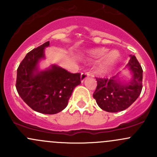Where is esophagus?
Segmentation results:
<instances>
[{"label": "esophagus", "mask_w": 157, "mask_h": 157, "mask_svg": "<svg viewBox=\"0 0 157 157\" xmlns=\"http://www.w3.org/2000/svg\"><path fill=\"white\" fill-rule=\"evenodd\" d=\"M90 76V73L89 72H83L81 74V76H80V80H81V82H83L86 78Z\"/></svg>", "instance_id": "1"}]
</instances>
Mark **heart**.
Instances as JSON below:
<instances>
[{
  "label": "heart",
  "instance_id": "heart-1",
  "mask_svg": "<svg viewBox=\"0 0 157 157\" xmlns=\"http://www.w3.org/2000/svg\"><path fill=\"white\" fill-rule=\"evenodd\" d=\"M107 49L105 48H95L89 52V55L92 58H99L105 54L102 57L101 61L99 62L97 69L100 73H106L113 67L117 62L120 56V54L118 51L113 50L107 53ZM106 53L107 54H105Z\"/></svg>",
  "mask_w": 157,
  "mask_h": 157
}]
</instances>
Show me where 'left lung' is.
<instances>
[{
  "label": "left lung",
  "mask_w": 157,
  "mask_h": 157,
  "mask_svg": "<svg viewBox=\"0 0 157 157\" xmlns=\"http://www.w3.org/2000/svg\"><path fill=\"white\" fill-rule=\"evenodd\" d=\"M128 67L132 78L128 83H122L118 75L112 78H96L97 86L93 98L102 110L118 112L128 109L140 96L142 90L143 70L134 55H131Z\"/></svg>",
  "instance_id": "8db88e82"
}]
</instances>
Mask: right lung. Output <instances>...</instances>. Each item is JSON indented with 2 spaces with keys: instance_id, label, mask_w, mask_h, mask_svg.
I'll use <instances>...</instances> for the list:
<instances>
[{
  "instance_id": "obj_1",
  "label": "right lung",
  "mask_w": 157,
  "mask_h": 157,
  "mask_svg": "<svg viewBox=\"0 0 157 157\" xmlns=\"http://www.w3.org/2000/svg\"><path fill=\"white\" fill-rule=\"evenodd\" d=\"M49 42L30 51L17 69L16 88L23 101L34 111L53 115L68 104L73 90L80 84V74H72L57 65L40 71L39 61L45 58Z\"/></svg>"
}]
</instances>
